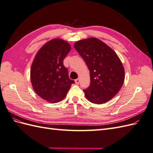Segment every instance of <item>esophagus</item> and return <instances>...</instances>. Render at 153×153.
Instances as JSON below:
<instances>
[{
  "label": "esophagus",
  "mask_w": 153,
  "mask_h": 153,
  "mask_svg": "<svg viewBox=\"0 0 153 153\" xmlns=\"http://www.w3.org/2000/svg\"><path fill=\"white\" fill-rule=\"evenodd\" d=\"M79 81H80V80H79V78H78V79H76L75 80V83H76V84H79Z\"/></svg>",
  "instance_id": "esophagus-1"
}]
</instances>
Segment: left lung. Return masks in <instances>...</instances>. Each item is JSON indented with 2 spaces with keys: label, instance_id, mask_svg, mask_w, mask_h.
<instances>
[{
  "label": "left lung",
  "instance_id": "1",
  "mask_svg": "<svg viewBox=\"0 0 153 153\" xmlns=\"http://www.w3.org/2000/svg\"><path fill=\"white\" fill-rule=\"evenodd\" d=\"M74 46L90 71L91 85L83 90L87 99L98 105L112 100L120 91L125 80V69L118 56L96 37L81 39Z\"/></svg>",
  "mask_w": 153,
  "mask_h": 153
}]
</instances>
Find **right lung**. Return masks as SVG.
Returning a JSON list of instances; mask_svg holds the SVG:
<instances>
[{"label": "right lung", "mask_w": 153, "mask_h": 153, "mask_svg": "<svg viewBox=\"0 0 153 153\" xmlns=\"http://www.w3.org/2000/svg\"><path fill=\"white\" fill-rule=\"evenodd\" d=\"M71 50L69 43L62 39L46 42L35 56L30 70L32 87L42 99L51 103L59 102L74 83L63 65L64 59Z\"/></svg>", "instance_id": "add662e5"}]
</instances>
